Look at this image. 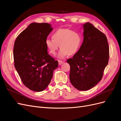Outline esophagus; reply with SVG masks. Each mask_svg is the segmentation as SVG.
Segmentation results:
<instances>
[{"instance_id":"34e87169","label":"esophagus","mask_w":121,"mask_h":121,"mask_svg":"<svg viewBox=\"0 0 121 121\" xmlns=\"http://www.w3.org/2000/svg\"><path fill=\"white\" fill-rule=\"evenodd\" d=\"M58 65H61L62 64L64 63V61H62V60H58Z\"/></svg>"}]
</instances>
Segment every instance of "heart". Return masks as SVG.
Listing matches in <instances>:
<instances>
[{
    "label": "heart",
    "mask_w": 121,
    "mask_h": 121,
    "mask_svg": "<svg viewBox=\"0 0 121 121\" xmlns=\"http://www.w3.org/2000/svg\"><path fill=\"white\" fill-rule=\"evenodd\" d=\"M52 39H47L45 44L49 52L55 55L60 47L59 58H64L78 52L82 42V37L79 32L69 29H59L52 35Z\"/></svg>",
    "instance_id": "heart-1"
}]
</instances>
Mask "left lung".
Here are the masks:
<instances>
[{"mask_svg":"<svg viewBox=\"0 0 121 121\" xmlns=\"http://www.w3.org/2000/svg\"><path fill=\"white\" fill-rule=\"evenodd\" d=\"M83 41L78 52L67 60L69 80L76 89L89 90L101 80L108 64L109 47L106 36L90 23L83 25Z\"/></svg>","mask_w":121,"mask_h":121,"instance_id":"1","label":"left lung"}]
</instances>
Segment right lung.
Masks as SVG:
<instances>
[{
	"instance_id": "1",
	"label": "right lung",
	"mask_w": 121,
	"mask_h": 121,
	"mask_svg": "<svg viewBox=\"0 0 121 121\" xmlns=\"http://www.w3.org/2000/svg\"><path fill=\"white\" fill-rule=\"evenodd\" d=\"M52 30L49 24L32 23L14 42V67L23 83L32 91L45 89L58 67V61L48 54L45 44Z\"/></svg>"
}]
</instances>
